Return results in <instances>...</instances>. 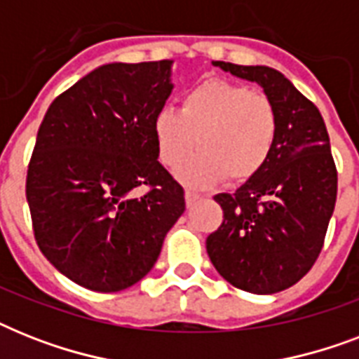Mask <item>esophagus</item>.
<instances>
[{
	"label": "esophagus",
	"instance_id": "esophagus-1",
	"mask_svg": "<svg viewBox=\"0 0 359 359\" xmlns=\"http://www.w3.org/2000/svg\"><path fill=\"white\" fill-rule=\"evenodd\" d=\"M184 199H186V205H188V207H191L194 203H197V201H199V199H201V196H199V194H196V191L186 190Z\"/></svg>",
	"mask_w": 359,
	"mask_h": 359
}]
</instances>
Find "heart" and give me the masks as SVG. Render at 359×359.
Instances as JSON below:
<instances>
[{"mask_svg": "<svg viewBox=\"0 0 359 359\" xmlns=\"http://www.w3.org/2000/svg\"><path fill=\"white\" fill-rule=\"evenodd\" d=\"M278 109L266 95L225 80H207L184 93L180 114L160 109L152 123L158 160L177 169L191 152L201 151L179 171L182 182L208 186L227 179L255 177L272 154L278 137Z\"/></svg>", "mask_w": 359, "mask_h": 359, "instance_id": "obj_1", "label": "heart"}]
</instances>
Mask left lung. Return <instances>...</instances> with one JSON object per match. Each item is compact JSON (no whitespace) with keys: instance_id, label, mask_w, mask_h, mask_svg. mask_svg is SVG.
I'll return each mask as SVG.
<instances>
[{"instance_id":"1","label":"left lung","mask_w":359,"mask_h":359,"mask_svg":"<svg viewBox=\"0 0 359 359\" xmlns=\"http://www.w3.org/2000/svg\"><path fill=\"white\" fill-rule=\"evenodd\" d=\"M212 65L259 83L278 109L279 124L264 168L235 194L214 197L224 222L208 235L207 253L233 287L273 294L298 283L324 245L337 197L328 130L317 106L278 70Z\"/></svg>"}]
</instances>
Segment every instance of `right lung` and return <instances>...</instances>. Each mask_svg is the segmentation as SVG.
<instances>
[{"instance_id":"obj_1","label":"right lung","mask_w":359,"mask_h":359,"mask_svg":"<svg viewBox=\"0 0 359 359\" xmlns=\"http://www.w3.org/2000/svg\"><path fill=\"white\" fill-rule=\"evenodd\" d=\"M171 63H109L48 108L25 197L42 255L89 290L117 292L154 266L184 212V190L158 162L154 117Z\"/></svg>"}]
</instances>
